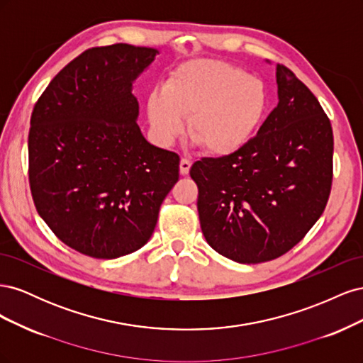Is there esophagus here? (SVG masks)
Instances as JSON below:
<instances>
[{
  "instance_id": "34e87169",
  "label": "esophagus",
  "mask_w": 363,
  "mask_h": 363,
  "mask_svg": "<svg viewBox=\"0 0 363 363\" xmlns=\"http://www.w3.org/2000/svg\"><path fill=\"white\" fill-rule=\"evenodd\" d=\"M191 164H192V162H191L189 159H182V160H180V174H182V175L189 174Z\"/></svg>"
}]
</instances>
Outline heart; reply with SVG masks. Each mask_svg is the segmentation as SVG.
I'll return each mask as SVG.
<instances>
[{"label": "heart", "mask_w": 363, "mask_h": 363, "mask_svg": "<svg viewBox=\"0 0 363 363\" xmlns=\"http://www.w3.org/2000/svg\"><path fill=\"white\" fill-rule=\"evenodd\" d=\"M267 91L256 77L221 60H192L172 69L162 92H151L147 113L162 144H172L189 118V136L206 152L228 156L256 133L267 111Z\"/></svg>", "instance_id": "1"}]
</instances>
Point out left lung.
Masks as SVG:
<instances>
[{
    "instance_id": "left-lung-1",
    "label": "left lung",
    "mask_w": 363,
    "mask_h": 363,
    "mask_svg": "<svg viewBox=\"0 0 363 363\" xmlns=\"http://www.w3.org/2000/svg\"><path fill=\"white\" fill-rule=\"evenodd\" d=\"M279 104L233 155L195 162L203 235L239 263L277 259L323 215L333 179V131L320 101L284 65Z\"/></svg>"
}]
</instances>
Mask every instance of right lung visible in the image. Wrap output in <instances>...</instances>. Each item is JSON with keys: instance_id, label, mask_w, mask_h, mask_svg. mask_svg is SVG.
<instances>
[{"instance_id": "1", "label": "right lung", "mask_w": 363, "mask_h": 363, "mask_svg": "<svg viewBox=\"0 0 363 363\" xmlns=\"http://www.w3.org/2000/svg\"><path fill=\"white\" fill-rule=\"evenodd\" d=\"M155 48L115 43L86 50L33 108L28 180L43 221L63 244L95 259L144 247L180 157L151 145L136 123L133 82Z\"/></svg>"}]
</instances>
